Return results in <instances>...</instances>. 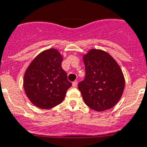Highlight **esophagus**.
Masks as SVG:
<instances>
[{"mask_svg": "<svg viewBox=\"0 0 147 147\" xmlns=\"http://www.w3.org/2000/svg\"><path fill=\"white\" fill-rule=\"evenodd\" d=\"M77 85H78V82H76V81L72 83V87H73V88H76V87H77Z\"/></svg>", "mask_w": 147, "mask_h": 147, "instance_id": "1", "label": "esophagus"}]
</instances>
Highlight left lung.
Wrapping results in <instances>:
<instances>
[{
	"label": "left lung",
	"mask_w": 147,
	"mask_h": 147,
	"mask_svg": "<svg viewBox=\"0 0 147 147\" xmlns=\"http://www.w3.org/2000/svg\"><path fill=\"white\" fill-rule=\"evenodd\" d=\"M85 78L78 88L85 104L96 112L113 108L121 99L125 81L115 59L107 52L91 49L83 55Z\"/></svg>",
	"instance_id": "1"
}]
</instances>
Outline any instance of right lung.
Masks as SVG:
<instances>
[{"mask_svg": "<svg viewBox=\"0 0 147 147\" xmlns=\"http://www.w3.org/2000/svg\"><path fill=\"white\" fill-rule=\"evenodd\" d=\"M63 56L50 48L34 57L26 69L23 88L26 96L35 107L49 109L60 104L71 86L61 66Z\"/></svg>", "mask_w": 147, "mask_h": 147, "instance_id": "right-lung-1", "label": "right lung"}]
</instances>
